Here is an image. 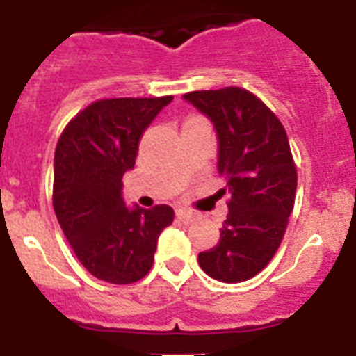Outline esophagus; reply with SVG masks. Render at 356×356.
<instances>
[{
    "label": "esophagus",
    "instance_id": "esophagus-1",
    "mask_svg": "<svg viewBox=\"0 0 356 356\" xmlns=\"http://www.w3.org/2000/svg\"><path fill=\"white\" fill-rule=\"evenodd\" d=\"M176 217H178L181 222H185V225H191V222H194L197 219L196 213L191 212V210H185V209L176 210Z\"/></svg>",
    "mask_w": 356,
    "mask_h": 356
}]
</instances>
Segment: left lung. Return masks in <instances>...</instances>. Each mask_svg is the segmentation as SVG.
Here are the masks:
<instances>
[{"instance_id":"obj_1","label":"left lung","mask_w":356,"mask_h":356,"mask_svg":"<svg viewBox=\"0 0 356 356\" xmlns=\"http://www.w3.org/2000/svg\"><path fill=\"white\" fill-rule=\"evenodd\" d=\"M184 99L212 121L217 171L226 181L228 217L217 246L197 254L201 269L237 284L271 262L294 209L298 175L282 122L241 87L194 90Z\"/></svg>"}]
</instances>
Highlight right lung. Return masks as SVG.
<instances>
[{
	"instance_id": "1",
	"label": "right lung",
	"mask_w": 356,
	"mask_h": 356,
	"mask_svg": "<svg viewBox=\"0 0 356 356\" xmlns=\"http://www.w3.org/2000/svg\"><path fill=\"white\" fill-rule=\"evenodd\" d=\"M163 97L99 99L62 131L53 163V209L78 260L108 284H134L149 273L156 241L175 219L169 205L127 207L122 175Z\"/></svg>"
}]
</instances>
